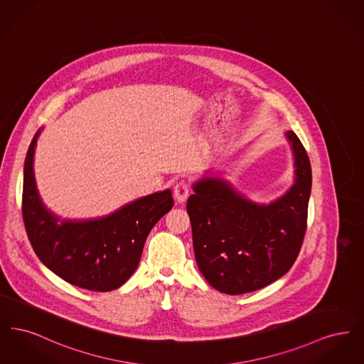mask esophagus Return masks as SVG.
I'll list each match as a JSON object with an SVG mask.
<instances>
[{"mask_svg": "<svg viewBox=\"0 0 364 364\" xmlns=\"http://www.w3.org/2000/svg\"><path fill=\"white\" fill-rule=\"evenodd\" d=\"M174 199L178 203H184L190 196V187L186 181H180L174 186Z\"/></svg>", "mask_w": 364, "mask_h": 364, "instance_id": "34e87169", "label": "esophagus"}]
</instances>
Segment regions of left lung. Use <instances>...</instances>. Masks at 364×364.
<instances>
[{"label":"left lung","instance_id":"1","mask_svg":"<svg viewBox=\"0 0 364 364\" xmlns=\"http://www.w3.org/2000/svg\"><path fill=\"white\" fill-rule=\"evenodd\" d=\"M294 158V183L270 203H257L218 176L192 184L187 202L198 267L226 294H248L292 267L307 228L311 165L294 131H287Z\"/></svg>","mask_w":364,"mask_h":364}]
</instances>
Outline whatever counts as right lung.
I'll return each instance as SVG.
<instances>
[{
  "instance_id": "right-lung-1",
  "label": "right lung",
  "mask_w": 364,
  "mask_h": 364,
  "mask_svg": "<svg viewBox=\"0 0 364 364\" xmlns=\"http://www.w3.org/2000/svg\"><path fill=\"white\" fill-rule=\"evenodd\" d=\"M36 132L24 161L23 221L36 257L75 287L109 292L134 274L153 226L173 208L172 191L156 192L91 220H67L42 202L36 188Z\"/></svg>"
}]
</instances>
